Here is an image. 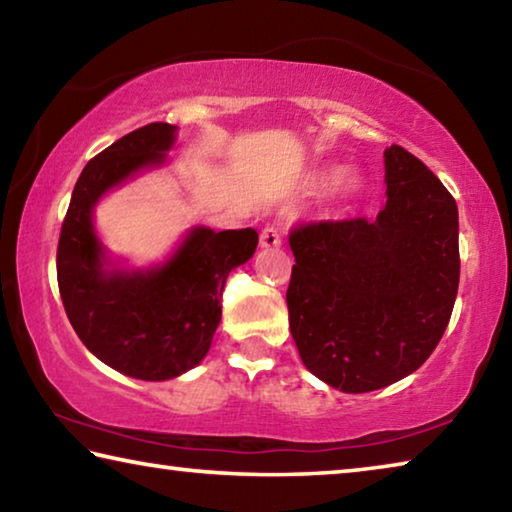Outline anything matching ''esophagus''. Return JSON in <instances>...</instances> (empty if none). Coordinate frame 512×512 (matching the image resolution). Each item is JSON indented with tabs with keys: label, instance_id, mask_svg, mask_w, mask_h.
Instances as JSON below:
<instances>
[{
	"label": "esophagus",
	"instance_id": "obj_1",
	"mask_svg": "<svg viewBox=\"0 0 512 512\" xmlns=\"http://www.w3.org/2000/svg\"><path fill=\"white\" fill-rule=\"evenodd\" d=\"M259 244L262 248H280L282 246V232L275 228V225H266L259 235Z\"/></svg>",
	"mask_w": 512,
	"mask_h": 512
}]
</instances>
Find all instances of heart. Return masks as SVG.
I'll use <instances>...</instances> for the list:
<instances>
[{"mask_svg": "<svg viewBox=\"0 0 512 512\" xmlns=\"http://www.w3.org/2000/svg\"><path fill=\"white\" fill-rule=\"evenodd\" d=\"M341 177L342 180L339 181V185H336V189H339V194L343 196V198H348V196H352L354 192H357V187H359V183H357V178L354 176H343V171L341 169H332V171H327V173H323V176L320 178H316V187H325V185H329V183H334V180H338Z\"/></svg>", "mask_w": 512, "mask_h": 512, "instance_id": "b5f03b06", "label": "heart"}]
</instances>
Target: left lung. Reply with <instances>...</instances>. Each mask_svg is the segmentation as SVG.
I'll return each mask as SVG.
<instances>
[{
	"instance_id": "obj_1",
	"label": "left lung",
	"mask_w": 512,
	"mask_h": 512,
	"mask_svg": "<svg viewBox=\"0 0 512 512\" xmlns=\"http://www.w3.org/2000/svg\"><path fill=\"white\" fill-rule=\"evenodd\" d=\"M375 221L291 230L289 327L309 372L368 393L418 370L452 318L461 257L454 196L402 146H388Z\"/></svg>"
}]
</instances>
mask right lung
<instances>
[{"instance_id": "add662e5", "label": "right lung", "mask_w": 512, "mask_h": 512, "mask_svg": "<svg viewBox=\"0 0 512 512\" xmlns=\"http://www.w3.org/2000/svg\"><path fill=\"white\" fill-rule=\"evenodd\" d=\"M176 140V126L155 121L128 133L85 164L63 228L56 273L69 323L94 357L144 381L173 379L210 350L232 268L257 248V230L194 228L162 266L108 271L92 210L110 187L158 167Z\"/></svg>"}]
</instances>
